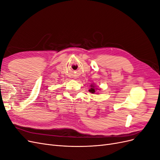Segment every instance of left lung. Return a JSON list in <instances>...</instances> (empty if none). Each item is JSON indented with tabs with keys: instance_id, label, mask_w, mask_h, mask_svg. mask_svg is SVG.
I'll return each instance as SVG.
<instances>
[{
	"instance_id": "obj_1",
	"label": "left lung",
	"mask_w": 160,
	"mask_h": 160,
	"mask_svg": "<svg viewBox=\"0 0 160 160\" xmlns=\"http://www.w3.org/2000/svg\"><path fill=\"white\" fill-rule=\"evenodd\" d=\"M92 87V88H91V89H89V91L91 92V93H94L95 92V89L93 88L94 87H93V86H91Z\"/></svg>"
}]
</instances>
